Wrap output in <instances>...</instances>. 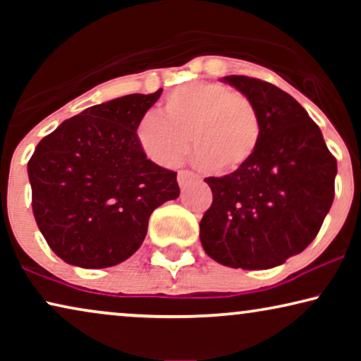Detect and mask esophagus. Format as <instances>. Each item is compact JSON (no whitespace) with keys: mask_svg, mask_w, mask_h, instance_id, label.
<instances>
[{"mask_svg":"<svg viewBox=\"0 0 361 361\" xmlns=\"http://www.w3.org/2000/svg\"><path fill=\"white\" fill-rule=\"evenodd\" d=\"M197 179H199V177H197L194 172H190V171H179V174H177V182H179V185L182 187V189Z\"/></svg>","mask_w":361,"mask_h":361,"instance_id":"obj_1","label":"esophagus"}]
</instances>
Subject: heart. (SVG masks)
<instances>
[{
    "instance_id": "obj_1",
    "label": "heart",
    "mask_w": 361,
    "mask_h": 361,
    "mask_svg": "<svg viewBox=\"0 0 361 361\" xmlns=\"http://www.w3.org/2000/svg\"><path fill=\"white\" fill-rule=\"evenodd\" d=\"M164 115L146 113L136 137L156 164L177 166L192 147L195 161L215 172L238 171L253 161L263 137L258 108L243 93L216 82H190L166 97Z\"/></svg>"
}]
</instances>
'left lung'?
I'll use <instances>...</instances> for the list:
<instances>
[{"instance_id": "obj_1", "label": "left lung", "mask_w": 361, "mask_h": 361, "mask_svg": "<svg viewBox=\"0 0 361 361\" xmlns=\"http://www.w3.org/2000/svg\"><path fill=\"white\" fill-rule=\"evenodd\" d=\"M221 82L255 103L263 137L250 164L205 179L214 202L200 220V241L216 263L269 269L317 236L334 202L337 161L320 128L289 93L245 75Z\"/></svg>"}]
</instances>
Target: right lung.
Returning a JSON list of instances; mask_svg holds the SVG:
<instances>
[{"label":"right lung","mask_w":361,"mask_h":361,"mask_svg":"<svg viewBox=\"0 0 361 361\" xmlns=\"http://www.w3.org/2000/svg\"><path fill=\"white\" fill-rule=\"evenodd\" d=\"M161 93L87 108L41 140L29 159L34 219L66 263H123L145 241L154 209L179 197L177 172L147 159L136 137Z\"/></svg>","instance_id":"obj_1"}]
</instances>
